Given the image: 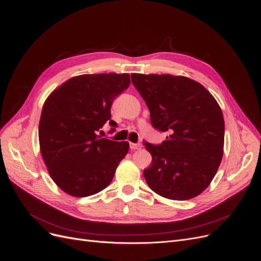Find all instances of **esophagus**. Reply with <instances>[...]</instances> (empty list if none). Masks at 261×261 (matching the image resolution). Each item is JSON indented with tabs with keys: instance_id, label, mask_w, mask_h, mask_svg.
Segmentation results:
<instances>
[{
	"instance_id": "obj_1",
	"label": "esophagus",
	"mask_w": 261,
	"mask_h": 261,
	"mask_svg": "<svg viewBox=\"0 0 261 261\" xmlns=\"http://www.w3.org/2000/svg\"><path fill=\"white\" fill-rule=\"evenodd\" d=\"M130 149H131V150H139V149H141V145L134 144V143H130Z\"/></svg>"
}]
</instances>
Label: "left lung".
I'll return each instance as SVG.
<instances>
[{"instance_id":"left-lung-1","label":"left lung","mask_w":261,"mask_h":261,"mask_svg":"<svg viewBox=\"0 0 261 261\" xmlns=\"http://www.w3.org/2000/svg\"><path fill=\"white\" fill-rule=\"evenodd\" d=\"M154 129L167 132L160 145L144 143L152 156L144 170L158 195L188 200L207 188L220 166L224 118L214 96L199 82L169 74H132Z\"/></svg>"}]
</instances>
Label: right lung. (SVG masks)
<instances>
[{
  "label": "right lung",
  "mask_w": 261,
  "mask_h": 261,
  "mask_svg": "<svg viewBox=\"0 0 261 261\" xmlns=\"http://www.w3.org/2000/svg\"><path fill=\"white\" fill-rule=\"evenodd\" d=\"M129 85V74H85L65 81L45 100L40 150L50 177L64 193L89 197L113 180L129 143L102 139L96 132L106 121L116 127L110 109Z\"/></svg>",
  "instance_id": "1"
}]
</instances>
